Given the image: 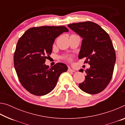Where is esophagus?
<instances>
[{"label":"esophagus","mask_w":125,"mask_h":125,"mask_svg":"<svg viewBox=\"0 0 125 125\" xmlns=\"http://www.w3.org/2000/svg\"><path fill=\"white\" fill-rule=\"evenodd\" d=\"M68 72H75L74 70H73V69L70 68H69L68 69Z\"/></svg>","instance_id":"esophagus-1"}]
</instances>
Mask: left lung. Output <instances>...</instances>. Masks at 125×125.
I'll return each instance as SVG.
<instances>
[{
  "label": "left lung",
  "instance_id": "left-lung-1",
  "mask_svg": "<svg viewBox=\"0 0 125 125\" xmlns=\"http://www.w3.org/2000/svg\"><path fill=\"white\" fill-rule=\"evenodd\" d=\"M68 26L83 39L78 58L86 57L85 62L90 65L85 71V81L79 84V87L88 94H98L106 87L113 76L116 54L110 38L93 22L73 23Z\"/></svg>",
  "mask_w": 125,
  "mask_h": 125
}]
</instances>
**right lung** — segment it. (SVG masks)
<instances>
[{"instance_id":"add662e5","label":"right lung","mask_w":125,"mask_h":125,"mask_svg":"<svg viewBox=\"0 0 125 125\" xmlns=\"http://www.w3.org/2000/svg\"><path fill=\"white\" fill-rule=\"evenodd\" d=\"M68 31L63 26L32 27L19 40L14 53V67L21 85L32 94L41 96L50 93L60 75L67 71L64 63H57L48 69L45 63L52 52L55 39Z\"/></svg>"}]
</instances>
